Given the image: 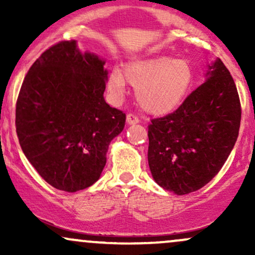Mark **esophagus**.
I'll return each mask as SVG.
<instances>
[{"label":"esophagus","mask_w":255,"mask_h":255,"mask_svg":"<svg viewBox=\"0 0 255 255\" xmlns=\"http://www.w3.org/2000/svg\"><path fill=\"white\" fill-rule=\"evenodd\" d=\"M126 121H127L128 125H135L139 122V118L136 115H134V114H128Z\"/></svg>","instance_id":"1"}]
</instances>
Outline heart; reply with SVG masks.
Segmentation results:
<instances>
[{"label": "heart", "instance_id": "b5f03b06", "mask_svg": "<svg viewBox=\"0 0 255 255\" xmlns=\"http://www.w3.org/2000/svg\"><path fill=\"white\" fill-rule=\"evenodd\" d=\"M126 80L136 90L137 103L152 115H165L180 107L194 83V69L184 58L152 56L135 60L111 72L109 89L116 96L125 91Z\"/></svg>", "mask_w": 255, "mask_h": 255}]
</instances>
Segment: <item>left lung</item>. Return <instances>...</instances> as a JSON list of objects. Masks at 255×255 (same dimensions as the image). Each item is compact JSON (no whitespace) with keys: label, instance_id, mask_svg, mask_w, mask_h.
Wrapping results in <instances>:
<instances>
[{"label":"left lung","instance_id":"8db88e82","mask_svg":"<svg viewBox=\"0 0 255 255\" xmlns=\"http://www.w3.org/2000/svg\"><path fill=\"white\" fill-rule=\"evenodd\" d=\"M207 79L174 113L151 120L148 165L154 181L177 195L195 192L218 174L239 136L238 89L219 58Z\"/></svg>","mask_w":255,"mask_h":255}]
</instances>
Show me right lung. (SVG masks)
Returning <instances> with one entry per match:
<instances>
[{"mask_svg":"<svg viewBox=\"0 0 255 255\" xmlns=\"http://www.w3.org/2000/svg\"><path fill=\"white\" fill-rule=\"evenodd\" d=\"M104 60L79 51L75 40L46 49L31 66L16 101L20 146L56 189L77 192L101 176L111 140L126 114L104 101Z\"/></svg>","mask_w":255,"mask_h":255,"instance_id":"right-lung-1","label":"right lung"}]
</instances>
